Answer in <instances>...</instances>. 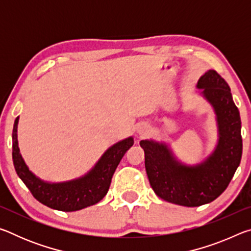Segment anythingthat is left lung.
<instances>
[{
    "label": "left lung",
    "instance_id": "obj_1",
    "mask_svg": "<svg viewBox=\"0 0 251 251\" xmlns=\"http://www.w3.org/2000/svg\"><path fill=\"white\" fill-rule=\"evenodd\" d=\"M198 88L214 106L219 139L215 151L197 166L177 161L169 148L152 141H142L145 168L151 188L164 201L187 207H198L215 201L227 188L243 154L239 110L228 84L214 70L198 80Z\"/></svg>",
    "mask_w": 251,
    "mask_h": 251
}]
</instances>
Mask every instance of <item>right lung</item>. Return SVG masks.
Returning <instances> with one entry per match:
<instances>
[{"label": "right lung", "instance_id": "1", "mask_svg": "<svg viewBox=\"0 0 251 251\" xmlns=\"http://www.w3.org/2000/svg\"><path fill=\"white\" fill-rule=\"evenodd\" d=\"M18 123L19 117H16L12 134V156L15 171L34 198L45 206L61 211L79 210L101 201L108 192L113 175L123 156L134 145L133 137L118 142L105 151L87 175L75 180L50 184L33 175L25 165L18 145Z\"/></svg>", "mask_w": 251, "mask_h": 251}]
</instances>
